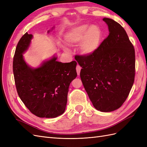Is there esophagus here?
<instances>
[{
	"mask_svg": "<svg viewBox=\"0 0 147 147\" xmlns=\"http://www.w3.org/2000/svg\"><path fill=\"white\" fill-rule=\"evenodd\" d=\"M82 67L79 65H77V67H76V70H77V72L78 75H80V70H81Z\"/></svg>",
	"mask_w": 147,
	"mask_h": 147,
	"instance_id": "obj_1",
	"label": "esophagus"
}]
</instances>
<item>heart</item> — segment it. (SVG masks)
Returning a JSON list of instances; mask_svg holds the SVG:
<instances>
[{
	"label": "heart",
	"mask_w": 147,
	"mask_h": 147,
	"mask_svg": "<svg viewBox=\"0 0 147 147\" xmlns=\"http://www.w3.org/2000/svg\"><path fill=\"white\" fill-rule=\"evenodd\" d=\"M101 30L96 25H79L74 28L65 35V40L70 46L80 44V50L83 55H90L99 48L101 40ZM64 51L69 52V49L63 47Z\"/></svg>",
	"instance_id": "heart-1"
}]
</instances>
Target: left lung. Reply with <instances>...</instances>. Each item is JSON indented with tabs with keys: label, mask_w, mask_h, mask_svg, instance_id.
Here are the masks:
<instances>
[{
	"label": "left lung",
	"mask_w": 147,
	"mask_h": 147,
	"mask_svg": "<svg viewBox=\"0 0 147 147\" xmlns=\"http://www.w3.org/2000/svg\"><path fill=\"white\" fill-rule=\"evenodd\" d=\"M109 34L92 55L75 57L82 69L80 77L94 107L102 112L119 109L134 82L135 50L126 30L104 18Z\"/></svg>",
	"instance_id": "8db88e82"
}]
</instances>
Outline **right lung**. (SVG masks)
<instances>
[{
  "label": "right lung",
  "mask_w": 147,
  "mask_h": 147,
  "mask_svg": "<svg viewBox=\"0 0 147 147\" xmlns=\"http://www.w3.org/2000/svg\"><path fill=\"white\" fill-rule=\"evenodd\" d=\"M55 29L48 30V34ZM32 34L26 32L16 48L13 63L16 90L31 113L40 118H53L65 112L70 83L77 77V62L63 63L54 55L37 67L26 63L23 54L28 50Z\"/></svg>",
  "instance_id": "right-lung-1"
}]
</instances>
